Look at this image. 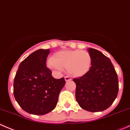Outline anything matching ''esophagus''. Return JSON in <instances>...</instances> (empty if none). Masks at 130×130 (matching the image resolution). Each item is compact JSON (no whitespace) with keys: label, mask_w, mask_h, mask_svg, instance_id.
Segmentation results:
<instances>
[{"label":"esophagus","mask_w":130,"mask_h":130,"mask_svg":"<svg viewBox=\"0 0 130 130\" xmlns=\"http://www.w3.org/2000/svg\"><path fill=\"white\" fill-rule=\"evenodd\" d=\"M64 79H65L66 82H68V81L71 80V79L69 76H64Z\"/></svg>","instance_id":"esophagus-1"}]
</instances>
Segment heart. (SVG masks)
<instances>
[{"mask_svg":"<svg viewBox=\"0 0 130 130\" xmlns=\"http://www.w3.org/2000/svg\"><path fill=\"white\" fill-rule=\"evenodd\" d=\"M92 57L90 53L85 51H62L56 52L52 59L47 62V66L53 70H62L66 68L68 74L74 77H82L90 71Z\"/></svg>","mask_w":130,"mask_h":130,"instance_id":"1","label":"heart"}]
</instances>
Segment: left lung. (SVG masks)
<instances>
[{
    "label": "left lung",
    "mask_w": 130,
    "mask_h": 130,
    "mask_svg": "<svg viewBox=\"0 0 130 130\" xmlns=\"http://www.w3.org/2000/svg\"><path fill=\"white\" fill-rule=\"evenodd\" d=\"M92 57L90 71L76 83V100L82 109L90 112H100L109 108L117 97L119 82L114 66L100 51L89 48Z\"/></svg>",
    "instance_id": "obj_1"
}]
</instances>
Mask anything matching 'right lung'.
I'll list each match as a JSON object with an SVG mask.
<instances>
[{
	"instance_id": "add662e5",
	"label": "right lung",
	"mask_w": 130,
	"mask_h": 130,
	"mask_svg": "<svg viewBox=\"0 0 130 130\" xmlns=\"http://www.w3.org/2000/svg\"><path fill=\"white\" fill-rule=\"evenodd\" d=\"M49 49L35 51L20 63L14 80V95L24 111L44 115L55 109L64 78L56 79L47 68Z\"/></svg>"
}]
</instances>
